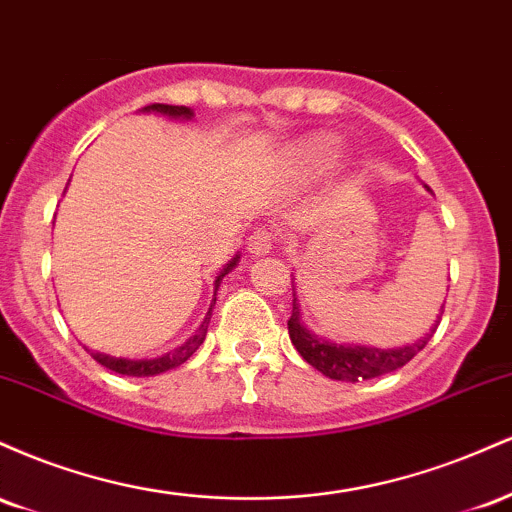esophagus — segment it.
I'll return each mask as SVG.
<instances>
[{"instance_id": "esophagus-1", "label": "esophagus", "mask_w": 512, "mask_h": 512, "mask_svg": "<svg viewBox=\"0 0 512 512\" xmlns=\"http://www.w3.org/2000/svg\"><path fill=\"white\" fill-rule=\"evenodd\" d=\"M272 248H274V236L267 231V228H260V231H255L248 238V252L252 257L267 255V252H272Z\"/></svg>"}]
</instances>
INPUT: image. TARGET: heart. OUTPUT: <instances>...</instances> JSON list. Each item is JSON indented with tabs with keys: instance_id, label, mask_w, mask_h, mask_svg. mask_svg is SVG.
Masks as SVG:
<instances>
[{
	"instance_id": "obj_1",
	"label": "heart",
	"mask_w": 512,
	"mask_h": 512,
	"mask_svg": "<svg viewBox=\"0 0 512 512\" xmlns=\"http://www.w3.org/2000/svg\"><path fill=\"white\" fill-rule=\"evenodd\" d=\"M337 158V144L330 137H317L303 144L296 154L298 168L303 170H325Z\"/></svg>"
}]
</instances>
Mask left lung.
<instances>
[{
    "label": "left lung",
    "instance_id": "8db88e82",
    "mask_svg": "<svg viewBox=\"0 0 512 512\" xmlns=\"http://www.w3.org/2000/svg\"><path fill=\"white\" fill-rule=\"evenodd\" d=\"M436 327H433L431 334H426V337L419 339L414 346H404V349H373V346L332 344L327 342V339L308 332L301 325V317H298L296 298H293V310L289 317V337L298 354H301L315 370H320L322 375H327V378L332 380H344V383H358V380L378 378V375L392 373V370L402 368L404 363H409L411 358L424 349L428 339L436 332Z\"/></svg>",
    "mask_w": 512,
    "mask_h": 512
}]
</instances>
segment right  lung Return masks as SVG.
<instances>
[{"instance_id": "right-lung-1", "label": "right lung", "mask_w": 512, "mask_h": 512, "mask_svg": "<svg viewBox=\"0 0 512 512\" xmlns=\"http://www.w3.org/2000/svg\"><path fill=\"white\" fill-rule=\"evenodd\" d=\"M146 113H161V115H168V117H192V110L185 108V105H166V103H154V105H146ZM238 257H233V262L228 264L223 272L216 276V289H219L221 279L231 272L233 267H236ZM216 303V298H214ZM211 315V310H209ZM209 315L204 317L202 327H199L197 334H192L190 339H187L185 344L180 346V349H175L173 354H166L161 358H151V361H129V358H115V356H108V354H98V351H91V356L96 358L101 366H105L108 370H115V373L120 375H132V378H149V375H158V373H166L170 368H178L182 363L187 361L195 351L202 346L204 337H207V327H209Z\"/></svg>"}]
</instances>
